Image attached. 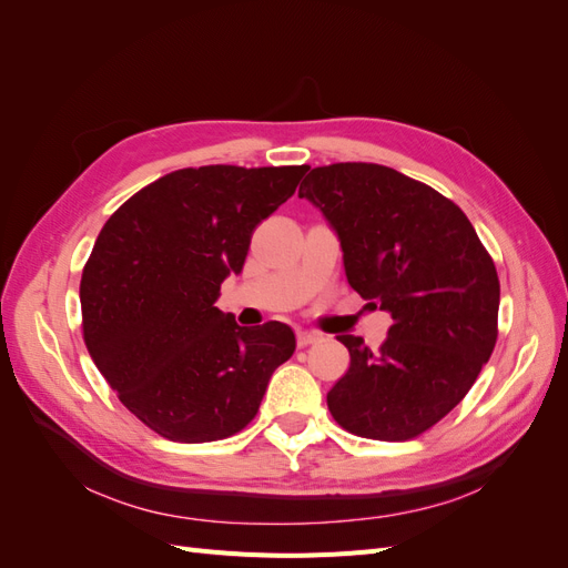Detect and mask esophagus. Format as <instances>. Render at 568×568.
<instances>
[{
  "label": "esophagus",
  "instance_id": "obj_1",
  "mask_svg": "<svg viewBox=\"0 0 568 568\" xmlns=\"http://www.w3.org/2000/svg\"><path fill=\"white\" fill-rule=\"evenodd\" d=\"M322 336L317 334V332H307V329H298V334H296V343H298V348H307V346H313V343H317Z\"/></svg>",
  "mask_w": 568,
  "mask_h": 568
}]
</instances>
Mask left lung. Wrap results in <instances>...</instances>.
I'll use <instances>...</instances> for the list:
<instances>
[{
	"mask_svg": "<svg viewBox=\"0 0 568 568\" xmlns=\"http://www.w3.org/2000/svg\"><path fill=\"white\" fill-rule=\"evenodd\" d=\"M329 222L348 284L393 324L379 351L336 336L351 367L326 393L346 432L407 440L469 393L497 338L500 282L453 201L398 170L334 163L298 189Z\"/></svg>",
	"mask_w": 568,
	"mask_h": 568,
	"instance_id": "1",
	"label": "left lung"
}]
</instances>
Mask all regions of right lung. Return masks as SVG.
<instances>
[{
  "instance_id": "1",
  "label": "right lung",
  "mask_w": 568,
  "mask_h": 568,
  "mask_svg": "<svg viewBox=\"0 0 568 568\" xmlns=\"http://www.w3.org/2000/svg\"><path fill=\"white\" fill-rule=\"evenodd\" d=\"M305 170H175L99 232L80 282L84 343L120 403L163 438L242 432L272 372L294 355L288 324L239 326L215 301L244 270L257 222L294 196Z\"/></svg>"
}]
</instances>
